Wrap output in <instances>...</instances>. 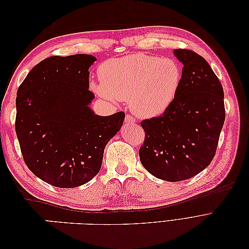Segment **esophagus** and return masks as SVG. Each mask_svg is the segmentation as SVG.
I'll use <instances>...</instances> for the list:
<instances>
[{
  "instance_id": "34e87169",
  "label": "esophagus",
  "mask_w": 249,
  "mask_h": 249,
  "mask_svg": "<svg viewBox=\"0 0 249 249\" xmlns=\"http://www.w3.org/2000/svg\"><path fill=\"white\" fill-rule=\"evenodd\" d=\"M124 122H125L126 124H134L135 122H136V120H135V118H134L132 115L126 114L125 117H124Z\"/></svg>"
}]
</instances>
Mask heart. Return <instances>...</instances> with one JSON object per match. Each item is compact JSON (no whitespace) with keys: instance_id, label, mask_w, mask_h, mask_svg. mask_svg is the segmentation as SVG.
<instances>
[{"instance_id":"1","label":"heart","mask_w":249,"mask_h":249,"mask_svg":"<svg viewBox=\"0 0 249 249\" xmlns=\"http://www.w3.org/2000/svg\"><path fill=\"white\" fill-rule=\"evenodd\" d=\"M97 74L101 84H92L96 93L130 102L132 111L143 118L159 116L170 107L182 78L176 60L145 54L109 59Z\"/></svg>"}]
</instances>
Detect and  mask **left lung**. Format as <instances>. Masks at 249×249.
Here are the masks:
<instances>
[{
    "mask_svg": "<svg viewBox=\"0 0 249 249\" xmlns=\"http://www.w3.org/2000/svg\"><path fill=\"white\" fill-rule=\"evenodd\" d=\"M173 52L183 63L178 93L163 114L140 123L145 138L139 157L154 177L178 182L213 160L225 109L222 85L206 59L191 50Z\"/></svg>",
    "mask_w": 249,
    "mask_h": 249,
    "instance_id": "obj_1",
    "label": "left lung"
}]
</instances>
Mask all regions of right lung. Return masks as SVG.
<instances>
[{"instance_id":"obj_1","label":"right lung","mask_w":249,"mask_h":249,"mask_svg":"<svg viewBox=\"0 0 249 249\" xmlns=\"http://www.w3.org/2000/svg\"><path fill=\"white\" fill-rule=\"evenodd\" d=\"M91 55L52 56L36 64L17 93L16 132L28 168L59 188L88 183L104 149L123 125V111L95 115L89 108Z\"/></svg>"}]
</instances>
